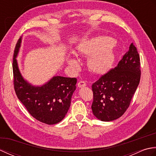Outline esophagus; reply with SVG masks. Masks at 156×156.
I'll return each mask as SVG.
<instances>
[{"instance_id":"1","label":"esophagus","mask_w":156,"mask_h":156,"mask_svg":"<svg viewBox=\"0 0 156 156\" xmlns=\"http://www.w3.org/2000/svg\"><path fill=\"white\" fill-rule=\"evenodd\" d=\"M87 86V84H86V82L84 81H80L78 83V87L79 88H82V87H86Z\"/></svg>"}]
</instances>
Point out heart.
Returning <instances> with one entry per match:
<instances>
[{"label": "heart", "instance_id": "b5f03b06", "mask_svg": "<svg viewBox=\"0 0 156 156\" xmlns=\"http://www.w3.org/2000/svg\"><path fill=\"white\" fill-rule=\"evenodd\" d=\"M115 43L111 37L100 36L84 41L78 45L76 53L79 55L89 56L88 68L95 74H102L109 70L114 62ZM68 64L77 67L78 62L75 58H69Z\"/></svg>", "mask_w": 156, "mask_h": 156}]
</instances>
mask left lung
I'll list each match as a JSON object with an SVG mask.
<instances>
[{
	"mask_svg": "<svg viewBox=\"0 0 156 156\" xmlns=\"http://www.w3.org/2000/svg\"><path fill=\"white\" fill-rule=\"evenodd\" d=\"M140 58L133 43L115 68L92 85L93 114L102 121L115 120L131 103L141 78Z\"/></svg>",
	"mask_w": 156,
	"mask_h": 156,
	"instance_id": "left-lung-1",
	"label": "left lung"
}]
</instances>
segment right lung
I'll use <instances>...</instances> for the list:
<instances>
[{"label": "right lung", "instance_id": "add662e5", "mask_svg": "<svg viewBox=\"0 0 156 156\" xmlns=\"http://www.w3.org/2000/svg\"><path fill=\"white\" fill-rule=\"evenodd\" d=\"M21 39L16 43L12 61L13 84L15 93L28 112L37 121L48 125L60 122L70 107L77 79L54 76L40 87H33L23 78L16 57Z\"/></svg>", "mask_w": 156, "mask_h": 156}]
</instances>
